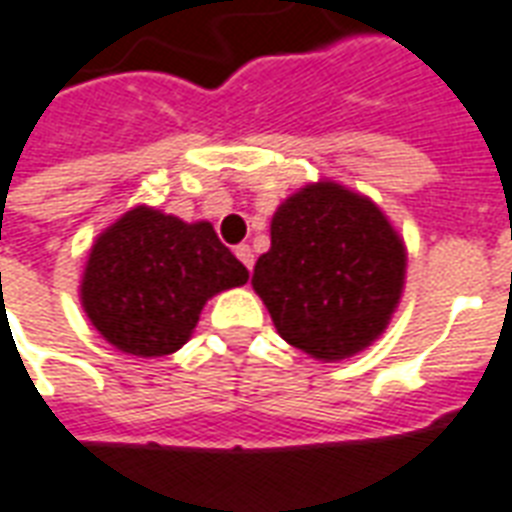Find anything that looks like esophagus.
I'll list each match as a JSON object with an SVG mask.
<instances>
[{
  "label": "esophagus",
  "instance_id": "obj_1",
  "mask_svg": "<svg viewBox=\"0 0 512 512\" xmlns=\"http://www.w3.org/2000/svg\"><path fill=\"white\" fill-rule=\"evenodd\" d=\"M234 256H237V259H240L242 264L248 267V270H253V251H251V245H245V242H242V245H237V248H234Z\"/></svg>",
  "mask_w": 512,
  "mask_h": 512
}]
</instances>
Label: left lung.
Instances as JSON below:
<instances>
[{"instance_id":"left-lung-1","label":"left lung","mask_w":512,"mask_h":512,"mask_svg":"<svg viewBox=\"0 0 512 512\" xmlns=\"http://www.w3.org/2000/svg\"><path fill=\"white\" fill-rule=\"evenodd\" d=\"M253 292L283 341L335 363L387 330L406 283V245L374 201L341 182H308L281 201Z\"/></svg>"}]
</instances>
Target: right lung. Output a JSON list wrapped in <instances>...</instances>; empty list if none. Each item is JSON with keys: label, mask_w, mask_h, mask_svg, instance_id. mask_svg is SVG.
Wrapping results in <instances>:
<instances>
[{"label": "right lung", "mask_w": 512, "mask_h": 512, "mask_svg": "<svg viewBox=\"0 0 512 512\" xmlns=\"http://www.w3.org/2000/svg\"><path fill=\"white\" fill-rule=\"evenodd\" d=\"M248 270L207 220L138 204L98 234L81 275V305L114 349L174 354L190 341L207 300L242 286Z\"/></svg>", "instance_id": "1"}]
</instances>
